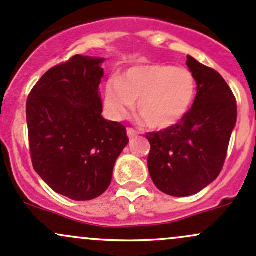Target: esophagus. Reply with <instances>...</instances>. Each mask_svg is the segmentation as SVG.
Here are the masks:
<instances>
[{"label": "esophagus", "mask_w": 256, "mask_h": 256, "mask_svg": "<svg viewBox=\"0 0 256 256\" xmlns=\"http://www.w3.org/2000/svg\"><path fill=\"white\" fill-rule=\"evenodd\" d=\"M138 134H140L138 131H136L135 128H128V136L130 137V138H134V137H136Z\"/></svg>", "instance_id": "obj_1"}]
</instances>
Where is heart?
Masks as SVG:
<instances>
[{
	"instance_id": "heart-1",
	"label": "heart",
	"mask_w": 256,
	"mask_h": 256,
	"mask_svg": "<svg viewBox=\"0 0 256 256\" xmlns=\"http://www.w3.org/2000/svg\"><path fill=\"white\" fill-rule=\"evenodd\" d=\"M196 92L198 82L186 67L137 64L130 67L121 80H108L104 103L114 119H121L137 100V112L150 128H166L188 114Z\"/></svg>"
}]
</instances>
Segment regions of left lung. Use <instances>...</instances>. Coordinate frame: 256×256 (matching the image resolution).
I'll return each mask as SVG.
<instances>
[{
	"instance_id": "obj_1",
	"label": "left lung",
	"mask_w": 256,
	"mask_h": 256,
	"mask_svg": "<svg viewBox=\"0 0 256 256\" xmlns=\"http://www.w3.org/2000/svg\"><path fill=\"white\" fill-rule=\"evenodd\" d=\"M198 82L192 109L176 125L146 135L150 176L164 194L184 198L211 184L224 164L236 122V100L214 68L188 56Z\"/></svg>"
}]
</instances>
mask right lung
<instances>
[{"label":"right lung","instance_id":"add662e5","mask_svg":"<svg viewBox=\"0 0 256 256\" xmlns=\"http://www.w3.org/2000/svg\"><path fill=\"white\" fill-rule=\"evenodd\" d=\"M103 61L72 56L38 80L26 100L34 169L54 192L71 200H92L106 192L128 144L125 126L102 116Z\"/></svg>","mask_w":256,"mask_h":256}]
</instances>
